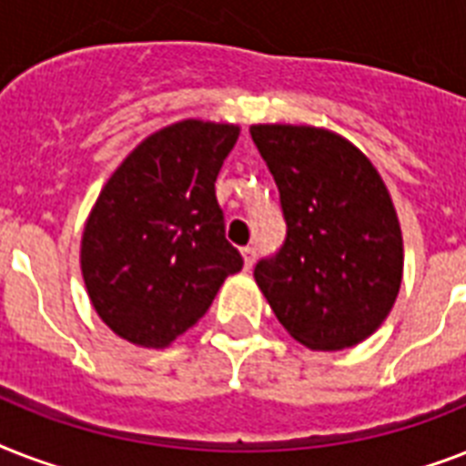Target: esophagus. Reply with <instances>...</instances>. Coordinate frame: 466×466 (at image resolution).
I'll list each match as a JSON object with an SVG mask.
<instances>
[{"label":"esophagus","mask_w":466,"mask_h":466,"mask_svg":"<svg viewBox=\"0 0 466 466\" xmlns=\"http://www.w3.org/2000/svg\"><path fill=\"white\" fill-rule=\"evenodd\" d=\"M241 258H244V268H251L256 261V248L254 247H247V248H241Z\"/></svg>","instance_id":"1"}]
</instances>
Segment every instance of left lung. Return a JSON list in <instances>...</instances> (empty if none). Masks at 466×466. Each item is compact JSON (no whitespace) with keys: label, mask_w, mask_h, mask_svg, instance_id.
Returning a JSON list of instances; mask_svg holds the SVG:
<instances>
[{"label":"left lung","mask_w":466,"mask_h":466,"mask_svg":"<svg viewBox=\"0 0 466 466\" xmlns=\"http://www.w3.org/2000/svg\"><path fill=\"white\" fill-rule=\"evenodd\" d=\"M280 190L288 237L254 278L278 321L309 350H343L382 326L404 276L397 210L372 161L333 130L251 126Z\"/></svg>","instance_id":"8db88e82"}]
</instances>
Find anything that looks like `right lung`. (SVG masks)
<instances>
[{
	"instance_id": "1",
	"label": "right lung",
	"mask_w": 466,
	"mask_h": 466,
	"mask_svg": "<svg viewBox=\"0 0 466 466\" xmlns=\"http://www.w3.org/2000/svg\"><path fill=\"white\" fill-rule=\"evenodd\" d=\"M237 140L232 123H171L145 137L98 193L84 222L82 278L101 321L127 343H174L244 266L215 198Z\"/></svg>"
}]
</instances>
